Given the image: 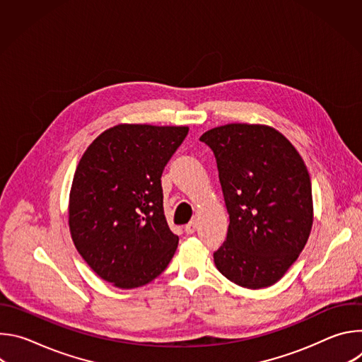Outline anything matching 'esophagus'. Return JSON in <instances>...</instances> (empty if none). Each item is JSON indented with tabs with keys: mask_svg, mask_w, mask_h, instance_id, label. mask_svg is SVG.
I'll use <instances>...</instances> for the list:
<instances>
[{
	"mask_svg": "<svg viewBox=\"0 0 362 362\" xmlns=\"http://www.w3.org/2000/svg\"><path fill=\"white\" fill-rule=\"evenodd\" d=\"M196 228H197L196 221H190V222L185 226V230H186V233H187V235H192V233H194Z\"/></svg>",
	"mask_w": 362,
	"mask_h": 362,
	"instance_id": "1",
	"label": "esophagus"
}]
</instances>
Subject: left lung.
<instances>
[{
  "label": "left lung",
  "mask_w": 362,
  "mask_h": 362,
  "mask_svg": "<svg viewBox=\"0 0 362 362\" xmlns=\"http://www.w3.org/2000/svg\"><path fill=\"white\" fill-rule=\"evenodd\" d=\"M216 158L229 214L226 240L214 253L233 284L261 289L298 259L314 222L306 166L291 141L264 124L232 123L200 136Z\"/></svg>",
  "instance_id": "8db88e82"
}]
</instances>
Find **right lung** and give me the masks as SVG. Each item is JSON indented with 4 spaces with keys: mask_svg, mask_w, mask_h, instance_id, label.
Returning <instances> with one entry per match:
<instances>
[{
    "mask_svg": "<svg viewBox=\"0 0 362 362\" xmlns=\"http://www.w3.org/2000/svg\"><path fill=\"white\" fill-rule=\"evenodd\" d=\"M187 132L119 124L103 132L78 162L69 203L71 238L87 265L117 288L151 282L176 252L160 177Z\"/></svg>",
    "mask_w": 362,
    "mask_h": 362,
    "instance_id": "1",
    "label": "right lung"
}]
</instances>
